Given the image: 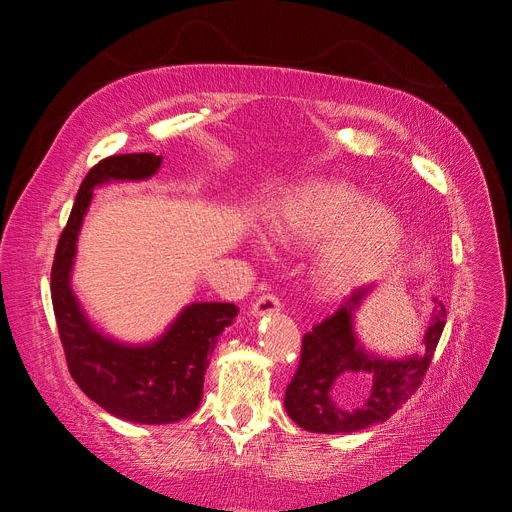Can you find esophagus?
Returning a JSON list of instances; mask_svg holds the SVG:
<instances>
[{"label":"esophagus","mask_w":512,"mask_h":512,"mask_svg":"<svg viewBox=\"0 0 512 512\" xmlns=\"http://www.w3.org/2000/svg\"><path fill=\"white\" fill-rule=\"evenodd\" d=\"M280 299L275 297L273 292H267V294H260V297L256 299V303L252 305V314L254 316H265V314H273V312H280Z\"/></svg>","instance_id":"esophagus-1"}]
</instances>
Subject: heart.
<instances>
[{
    "label": "heart",
    "mask_w": 512,
    "mask_h": 512,
    "mask_svg": "<svg viewBox=\"0 0 512 512\" xmlns=\"http://www.w3.org/2000/svg\"><path fill=\"white\" fill-rule=\"evenodd\" d=\"M269 235L282 243L322 241L314 280L322 292L342 294L376 280L399 254L406 230L395 209L371 203L354 185L312 179L286 194Z\"/></svg>",
    "instance_id": "obj_1"
}]
</instances>
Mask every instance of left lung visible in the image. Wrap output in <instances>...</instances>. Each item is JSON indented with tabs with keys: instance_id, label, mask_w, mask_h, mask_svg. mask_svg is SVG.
<instances>
[{
	"instance_id": "1",
	"label": "left lung",
	"mask_w": 512,
	"mask_h": 512,
	"mask_svg": "<svg viewBox=\"0 0 512 512\" xmlns=\"http://www.w3.org/2000/svg\"><path fill=\"white\" fill-rule=\"evenodd\" d=\"M374 286L356 288L337 312L303 335L299 367L286 386L284 406L299 427L314 433H350L391 418L421 386L433 352L446 324L444 305L433 299V316L425 335V352L401 361H386L367 354L352 331L354 314ZM372 378L370 393L354 400L362 376ZM335 396L354 400L339 407Z\"/></svg>"
}]
</instances>
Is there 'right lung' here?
Masks as SVG:
<instances>
[{
    "instance_id": "add662e5",
    "label": "right lung",
    "mask_w": 512,
    "mask_h": 512,
    "mask_svg": "<svg viewBox=\"0 0 512 512\" xmlns=\"http://www.w3.org/2000/svg\"><path fill=\"white\" fill-rule=\"evenodd\" d=\"M162 164L156 153H123L100 160L83 179L51 269V299L70 376L100 408L143 425L177 423L203 399L205 371L218 335L237 316L232 303H192L170 329L145 346H126L91 327L70 288L76 239L94 188L106 181H138Z\"/></svg>"
}]
</instances>
